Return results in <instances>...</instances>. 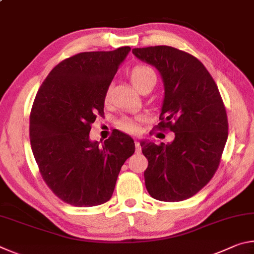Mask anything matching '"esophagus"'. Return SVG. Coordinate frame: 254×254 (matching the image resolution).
<instances>
[{
  "instance_id": "34e87169",
  "label": "esophagus",
  "mask_w": 254,
  "mask_h": 254,
  "mask_svg": "<svg viewBox=\"0 0 254 254\" xmlns=\"http://www.w3.org/2000/svg\"><path fill=\"white\" fill-rule=\"evenodd\" d=\"M135 152L140 153L141 152V144L139 141H135Z\"/></svg>"
}]
</instances>
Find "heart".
Wrapping results in <instances>:
<instances>
[{
	"label": "heart",
	"mask_w": 254,
	"mask_h": 254,
	"mask_svg": "<svg viewBox=\"0 0 254 254\" xmlns=\"http://www.w3.org/2000/svg\"><path fill=\"white\" fill-rule=\"evenodd\" d=\"M131 81L132 84L135 86L136 89H139L141 86H142L145 81L149 80L152 77H156L154 75V71L150 67L147 66H136L133 68L131 71ZM120 127H121L122 130L130 132V133H135L139 130V127L137 124L130 119H126L120 123Z\"/></svg>",
	"instance_id": "heart-1"
}]
</instances>
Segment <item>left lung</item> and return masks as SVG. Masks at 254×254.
Segmentation results:
<instances>
[{"instance_id":"8db88e82","label":"left lung","mask_w":254,"mask_h":254,"mask_svg":"<svg viewBox=\"0 0 254 254\" xmlns=\"http://www.w3.org/2000/svg\"><path fill=\"white\" fill-rule=\"evenodd\" d=\"M160 74L163 95L158 127L175 133L170 143L140 142L148 159L144 183L150 196L180 201L197 194L217 170L229 123L217 85L194 56L169 46L132 49Z\"/></svg>"}]
</instances>
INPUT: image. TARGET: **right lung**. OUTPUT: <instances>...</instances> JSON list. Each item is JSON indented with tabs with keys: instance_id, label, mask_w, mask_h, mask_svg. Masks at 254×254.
I'll return each mask as SVG.
<instances>
[{
	"instance_id": "1",
	"label": "right lung",
	"mask_w": 254,
	"mask_h": 254,
	"mask_svg": "<svg viewBox=\"0 0 254 254\" xmlns=\"http://www.w3.org/2000/svg\"><path fill=\"white\" fill-rule=\"evenodd\" d=\"M130 47L89 51L59 63L37 93L30 142L42 178L60 199L78 207L106 203L123 163L134 153L130 135L115 130L100 144L89 139L107 89Z\"/></svg>"
}]
</instances>
